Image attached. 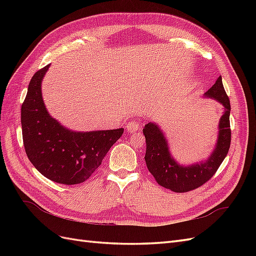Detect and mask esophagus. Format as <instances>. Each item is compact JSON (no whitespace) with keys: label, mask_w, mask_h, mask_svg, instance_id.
Wrapping results in <instances>:
<instances>
[{"label":"esophagus","mask_w":256,"mask_h":256,"mask_svg":"<svg viewBox=\"0 0 256 256\" xmlns=\"http://www.w3.org/2000/svg\"><path fill=\"white\" fill-rule=\"evenodd\" d=\"M140 125H141V124L138 122L131 120V122H129L127 124L126 129H127L128 132H134V131H136L138 128H140Z\"/></svg>","instance_id":"34e87169"}]
</instances>
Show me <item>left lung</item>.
I'll list each match as a JSON object with an SVG mask.
<instances>
[{
	"mask_svg": "<svg viewBox=\"0 0 256 256\" xmlns=\"http://www.w3.org/2000/svg\"><path fill=\"white\" fill-rule=\"evenodd\" d=\"M205 96L216 99L224 106V113L219 122L218 141L214 150L206 161L189 166L178 164L170 154L168 141L159 126L154 122H148L143 129L147 168L160 186L177 193L194 190L207 182L219 168L230 150V104L223 88L221 76L205 92Z\"/></svg>",
	"mask_w": 256,
	"mask_h": 256,
	"instance_id": "1",
	"label": "left lung"
}]
</instances>
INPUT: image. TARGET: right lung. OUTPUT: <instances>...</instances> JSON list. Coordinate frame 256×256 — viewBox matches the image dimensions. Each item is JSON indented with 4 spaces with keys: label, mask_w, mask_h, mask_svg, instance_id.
<instances>
[{
    "label": "right lung",
    "mask_w": 256,
    "mask_h": 256,
    "mask_svg": "<svg viewBox=\"0 0 256 256\" xmlns=\"http://www.w3.org/2000/svg\"><path fill=\"white\" fill-rule=\"evenodd\" d=\"M50 65L36 72L21 106L22 138L28 160L48 180L81 184L102 164L124 128L76 132L52 118L42 96V81Z\"/></svg>",
    "instance_id": "obj_1"
}]
</instances>
